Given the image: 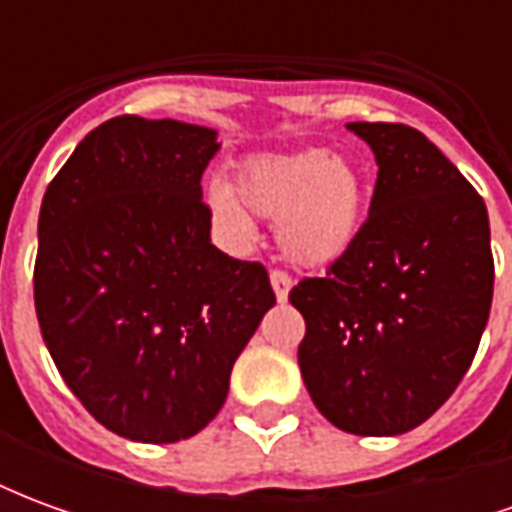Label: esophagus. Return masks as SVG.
I'll return each instance as SVG.
<instances>
[{
	"instance_id": "esophagus-1",
	"label": "esophagus",
	"mask_w": 512,
	"mask_h": 512,
	"mask_svg": "<svg viewBox=\"0 0 512 512\" xmlns=\"http://www.w3.org/2000/svg\"><path fill=\"white\" fill-rule=\"evenodd\" d=\"M268 279H271V288H274V296H277V301L288 299L293 279H290L285 271H279V268H274V271H271V277H268Z\"/></svg>"
}]
</instances>
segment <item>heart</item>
<instances>
[{
	"label": "heart",
	"mask_w": 512,
	"mask_h": 512,
	"mask_svg": "<svg viewBox=\"0 0 512 512\" xmlns=\"http://www.w3.org/2000/svg\"><path fill=\"white\" fill-rule=\"evenodd\" d=\"M365 178L323 147L246 158L227 183L205 189L208 211L233 238L252 235V216L277 222V244L299 266H329L362 230Z\"/></svg>",
	"instance_id": "obj_1"
}]
</instances>
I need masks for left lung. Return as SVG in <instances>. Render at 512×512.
I'll list each match as a JSON object with an SVG mask.
<instances>
[{"label":"left lung","instance_id":"1","mask_svg":"<svg viewBox=\"0 0 512 512\" xmlns=\"http://www.w3.org/2000/svg\"><path fill=\"white\" fill-rule=\"evenodd\" d=\"M376 153L370 216L323 277L301 279V378L334 428L397 436L461 384L494 296L483 197L417 128L348 123Z\"/></svg>","mask_w":512,"mask_h":512}]
</instances>
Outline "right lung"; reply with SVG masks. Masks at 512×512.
Instances as JSON below:
<instances>
[{
  "instance_id": "1",
  "label": "right lung",
  "mask_w": 512,
  "mask_h": 512,
  "mask_svg": "<svg viewBox=\"0 0 512 512\" xmlns=\"http://www.w3.org/2000/svg\"><path fill=\"white\" fill-rule=\"evenodd\" d=\"M216 131L112 117L43 194L35 310L73 395L145 444L200 433L277 299L260 263L211 244L200 178Z\"/></svg>"
}]
</instances>
